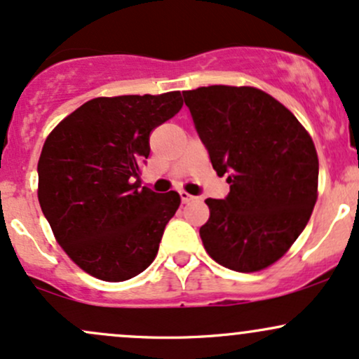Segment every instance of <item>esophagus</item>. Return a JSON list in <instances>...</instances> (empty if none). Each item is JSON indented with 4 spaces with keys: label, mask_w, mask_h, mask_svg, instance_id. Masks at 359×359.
Wrapping results in <instances>:
<instances>
[{
    "label": "esophagus",
    "mask_w": 359,
    "mask_h": 359,
    "mask_svg": "<svg viewBox=\"0 0 359 359\" xmlns=\"http://www.w3.org/2000/svg\"><path fill=\"white\" fill-rule=\"evenodd\" d=\"M179 194H180V201H182V204H187V203H191V201L194 199V196H191V194H189V192H185V191H180Z\"/></svg>",
    "instance_id": "1"
}]
</instances>
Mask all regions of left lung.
Here are the masks:
<instances>
[{
  "label": "left lung",
  "instance_id": "8db88e82",
  "mask_svg": "<svg viewBox=\"0 0 359 359\" xmlns=\"http://www.w3.org/2000/svg\"><path fill=\"white\" fill-rule=\"evenodd\" d=\"M182 94L212 168L229 184L226 199H205L204 248L229 270L269 269L311 219L319 182L314 142L294 113L262 89L209 86Z\"/></svg>",
  "mask_w": 359,
  "mask_h": 359
}]
</instances>
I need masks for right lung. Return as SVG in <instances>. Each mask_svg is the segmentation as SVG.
I'll return each instance as SVG.
<instances>
[{
  "label": "right lung",
  "instance_id": "right-lung-1",
  "mask_svg": "<svg viewBox=\"0 0 359 359\" xmlns=\"http://www.w3.org/2000/svg\"><path fill=\"white\" fill-rule=\"evenodd\" d=\"M182 104L180 90L94 97L45 140L40 208L57 243L86 273L125 282L155 259L180 196L140 189V174L151 131Z\"/></svg>",
  "mask_w": 359,
  "mask_h": 359
}]
</instances>
